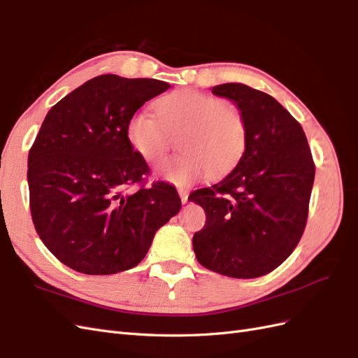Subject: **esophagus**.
Returning <instances> with one entry per match:
<instances>
[{
  "label": "esophagus",
  "instance_id": "34e87169",
  "mask_svg": "<svg viewBox=\"0 0 358 358\" xmlns=\"http://www.w3.org/2000/svg\"><path fill=\"white\" fill-rule=\"evenodd\" d=\"M178 192H179L180 201H182V203H187V201H188V189H185V188H179V189H178Z\"/></svg>",
  "mask_w": 358,
  "mask_h": 358
}]
</instances>
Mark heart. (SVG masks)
<instances>
[{
  "instance_id": "obj_1",
  "label": "heart",
  "mask_w": 358,
  "mask_h": 358,
  "mask_svg": "<svg viewBox=\"0 0 358 358\" xmlns=\"http://www.w3.org/2000/svg\"><path fill=\"white\" fill-rule=\"evenodd\" d=\"M157 113L140 109L127 124V138L148 162H158L180 137L183 154L166 159L158 173L173 185L188 187L204 175L220 178L245 154L248 127L236 106L192 90L171 92L157 103Z\"/></svg>"
}]
</instances>
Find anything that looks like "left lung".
Here are the masks:
<instances>
[{
	"instance_id": "obj_1",
	"label": "left lung",
	"mask_w": 358,
	"mask_h": 358,
	"mask_svg": "<svg viewBox=\"0 0 358 358\" xmlns=\"http://www.w3.org/2000/svg\"><path fill=\"white\" fill-rule=\"evenodd\" d=\"M212 92L239 107L248 143L230 175L189 194L206 212L192 248L212 272L258 278L282 264L300 242L315 164L301 125L272 95L242 83H224Z\"/></svg>"
}]
</instances>
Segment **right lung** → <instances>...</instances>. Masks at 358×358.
I'll use <instances>...</instances> for the list:
<instances>
[{
  "mask_svg": "<svg viewBox=\"0 0 358 358\" xmlns=\"http://www.w3.org/2000/svg\"><path fill=\"white\" fill-rule=\"evenodd\" d=\"M169 88L101 74L43 121L28 154L31 216L41 242L76 272L113 275L137 266L155 231L180 210L175 187L145 185L149 167L127 138L128 119Z\"/></svg>",
  "mask_w": 358,
  "mask_h": 358,
  "instance_id": "1",
  "label": "right lung"
}]
</instances>
